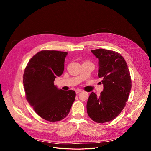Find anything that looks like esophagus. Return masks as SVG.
<instances>
[{
    "instance_id": "34e87169",
    "label": "esophagus",
    "mask_w": 151,
    "mask_h": 151,
    "mask_svg": "<svg viewBox=\"0 0 151 151\" xmlns=\"http://www.w3.org/2000/svg\"><path fill=\"white\" fill-rule=\"evenodd\" d=\"M81 91H82V90H79V89H77V90H75V92H76V94H78V93H80Z\"/></svg>"
}]
</instances>
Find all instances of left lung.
Segmentation results:
<instances>
[{
  "label": "left lung",
  "instance_id": "1",
  "mask_svg": "<svg viewBox=\"0 0 151 151\" xmlns=\"http://www.w3.org/2000/svg\"><path fill=\"white\" fill-rule=\"evenodd\" d=\"M91 52L99 58L98 76L104 89L99 96L92 92L87 111L92 120L104 123L114 119L122 112L132 88V79L124 57L112 50L97 49Z\"/></svg>",
  "mask_w": 151,
  "mask_h": 151
}]
</instances>
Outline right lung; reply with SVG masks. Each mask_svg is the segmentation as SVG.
Wrapping results in <instances>:
<instances>
[{"instance_id": "obj_1", "label": "right lung", "mask_w": 151, "mask_h": 151, "mask_svg": "<svg viewBox=\"0 0 151 151\" xmlns=\"http://www.w3.org/2000/svg\"><path fill=\"white\" fill-rule=\"evenodd\" d=\"M67 52L43 50L29 60L23 75L26 97L35 112L50 122L63 119L75 101L73 90H58L54 81L62 75Z\"/></svg>"}]
</instances>
